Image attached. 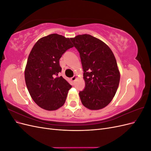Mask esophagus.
I'll return each mask as SVG.
<instances>
[{"label": "esophagus", "instance_id": "obj_1", "mask_svg": "<svg viewBox=\"0 0 151 151\" xmlns=\"http://www.w3.org/2000/svg\"><path fill=\"white\" fill-rule=\"evenodd\" d=\"M76 79H77V76H74V77H71V79H70V80L72 81V82H74L76 80Z\"/></svg>", "mask_w": 151, "mask_h": 151}]
</instances>
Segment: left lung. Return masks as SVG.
<instances>
[{
    "label": "left lung",
    "instance_id": "obj_1",
    "mask_svg": "<svg viewBox=\"0 0 151 151\" xmlns=\"http://www.w3.org/2000/svg\"><path fill=\"white\" fill-rule=\"evenodd\" d=\"M80 53L86 87L79 92L81 101L91 110L101 109L116 93L120 74L115 55L108 45L90 35L70 38Z\"/></svg>",
    "mask_w": 151,
    "mask_h": 151
}]
</instances>
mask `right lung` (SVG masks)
Wrapping results in <instances>:
<instances>
[{
  "label": "right lung",
  "mask_w": 151,
  "mask_h": 151,
  "mask_svg": "<svg viewBox=\"0 0 151 151\" xmlns=\"http://www.w3.org/2000/svg\"><path fill=\"white\" fill-rule=\"evenodd\" d=\"M74 45L70 38L51 34L40 38L32 48L24 70L25 82L36 104L48 111L64 104L72 86L60 76L59 60Z\"/></svg>",
  "instance_id": "add662e5"
}]
</instances>
